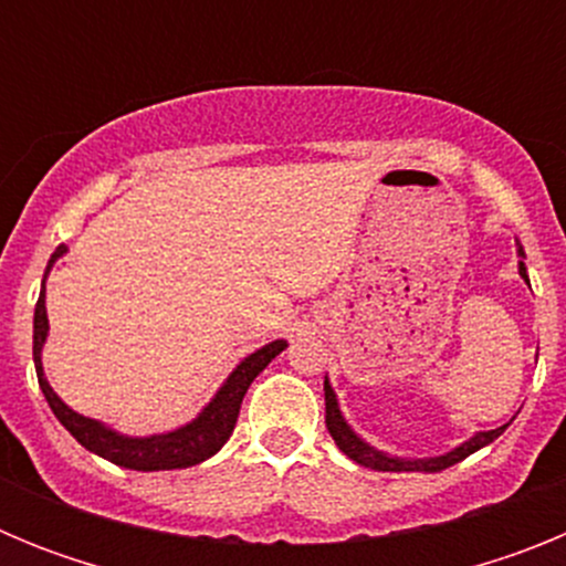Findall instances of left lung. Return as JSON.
<instances>
[{
    "label": "left lung",
    "mask_w": 566,
    "mask_h": 566,
    "mask_svg": "<svg viewBox=\"0 0 566 566\" xmlns=\"http://www.w3.org/2000/svg\"><path fill=\"white\" fill-rule=\"evenodd\" d=\"M518 254L524 258L522 247H518ZM518 274L527 280V266H524V260H518ZM527 283H530V280H527ZM323 391H326V428H328V433L334 437V442H337L339 451H343L348 459H354L357 464H363V468L385 470V473H402V470H419V473H439V470L462 462V459H468L470 453H476L479 448H484V444H490L493 439H499L504 433V428H507V424H502V428H496V431H479L476 437H470L468 442H462L459 448L448 451L444 457H431V459L388 457V453L377 451V448H371L368 442H363V439H359L357 433L348 428V422H345L343 413H339L337 397H334L328 379H326V385H323Z\"/></svg>",
    "instance_id": "8db88e82"
}]
</instances>
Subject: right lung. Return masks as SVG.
<instances>
[{"label": "right lung", "instance_id": "right-lung-1", "mask_svg": "<svg viewBox=\"0 0 566 566\" xmlns=\"http://www.w3.org/2000/svg\"><path fill=\"white\" fill-rule=\"evenodd\" d=\"M64 252H67V247H59L56 252H53V258H50L48 263V272ZM48 272H44V277H48ZM48 328L50 326L48 308H44L42 283L36 314H33V363H36L39 388H42L44 399H48L50 411L56 413L59 422L73 433V439H76L78 444H84L87 451L98 453V457L107 459V462L122 464V468L129 470L192 468V464L214 457V453L227 444V439L232 437L234 422H238L240 413V402L247 397L252 379L258 377L283 348H286V339H274V343L263 345V348H258L254 354H249V357L229 374V379L221 385V391L214 394L212 402H209L192 422L178 428V431L158 433V437H122V433H115L107 424L96 422V419L90 417H82V413H76L73 408H67V405L56 397V391L50 388L42 368V345L44 339H48Z\"/></svg>", "mask_w": 566, "mask_h": 566}]
</instances>
